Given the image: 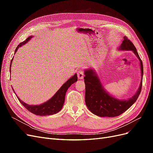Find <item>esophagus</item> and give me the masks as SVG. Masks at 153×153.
<instances>
[{
	"label": "esophagus",
	"instance_id": "obj_1",
	"mask_svg": "<svg viewBox=\"0 0 153 153\" xmlns=\"http://www.w3.org/2000/svg\"><path fill=\"white\" fill-rule=\"evenodd\" d=\"M77 76H78V79H83L84 76V71H83V70L80 69V70L78 71L77 72Z\"/></svg>",
	"mask_w": 153,
	"mask_h": 153
}]
</instances>
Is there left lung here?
<instances>
[{
  "mask_svg": "<svg viewBox=\"0 0 153 153\" xmlns=\"http://www.w3.org/2000/svg\"><path fill=\"white\" fill-rule=\"evenodd\" d=\"M120 50H130L135 54L140 61L141 69V82L138 91L131 98L120 100L110 96L101 84L96 71L92 69L85 70L84 82L85 84V101L87 108L92 113L100 117H116L124 113L135 102L139 96L142 85L143 64L137 50L131 41L127 37L119 48Z\"/></svg>",
  "mask_w": 153,
  "mask_h": 153,
  "instance_id": "1",
  "label": "left lung"
}]
</instances>
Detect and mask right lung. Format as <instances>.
I'll return each instance as SVG.
<instances>
[{
    "instance_id": "1",
    "label": "right lung",
    "mask_w": 153,
    "mask_h": 153,
    "mask_svg": "<svg viewBox=\"0 0 153 153\" xmlns=\"http://www.w3.org/2000/svg\"><path fill=\"white\" fill-rule=\"evenodd\" d=\"M32 38V36H29V38H27V39H25L24 41L20 43L16 47L15 53L16 52L18 48L22 47L23 45H25ZM13 58L11 59V64H10V71L11 73V62L13 61ZM78 78L76 73H75L71 78L64 83V84L61 86V87L58 90V91L55 93L52 98H50L47 102H45L43 104H41L39 105H30L25 103L18 98L16 95V97L18 98V100L20 101V102L25 106L26 109L28 110L29 112L33 113L34 114L41 115V116H45V115H49L55 114L57 112H59L62 108L64 100H65V95L66 93V91L68 89V88L70 87L73 83H75L77 81ZM14 91V90H13ZM15 92V91H14Z\"/></svg>"
}]
</instances>
